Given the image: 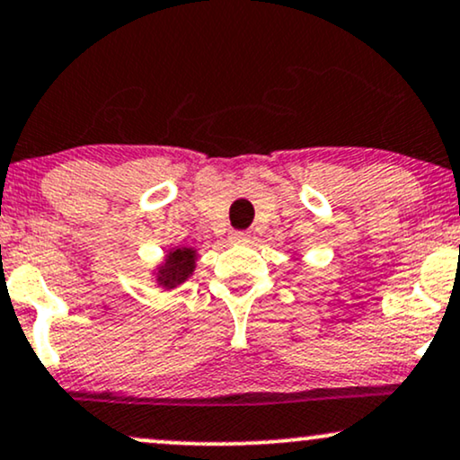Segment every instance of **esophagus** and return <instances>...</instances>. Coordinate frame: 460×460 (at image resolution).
<instances>
[{
  "mask_svg": "<svg viewBox=\"0 0 460 460\" xmlns=\"http://www.w3.org/2000/svg\"><path fill=\"white\" fill-rule=\"evenodd\" d=\"M249 239H252V234H249L247 230H234V232H230V241H232V243H247Z\"/></svg>",
  "mask_w": 460,
  "mask_h": 460,
  "instance_id": "obj_1",
  "label": "esophagus"
}]
</instances>
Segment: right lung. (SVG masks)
Segmentation results:
<instances>
[{"label":"right lung","instance_id":"right-lung-1","mask_svg":"<svg viewBox=\"0 0 460 460\" xmlns=\"http://www.w3.org/2000/svg\"><path fill=\"white\" fill-rule=\"evenodd\" d=\"M191 269H194V252L191 249H177L174 253H170L166 266L160 270L162 286L174 288L190 277Z\"/></svg>","mask_w":460,"mask_h":460}]
</instances>
